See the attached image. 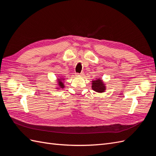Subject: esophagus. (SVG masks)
Segmentation results:
<instances>
[{
  "mask_svg": "<svg viewBox=\"0 0 156 156\" xmlns=\"http://www.w3.org/2000/svg\"><path fill=\"white\" fill-rule=\"evenodd\" d=\"M84 75V72H81L80 73H76V76H79V75H81V76H83V75Z\"/></svg>",
  "mask_w": 156,
  "mask_h": 156,
  "instance_id": "34e87169",
  "label": "esophagus"
}]
</instances>
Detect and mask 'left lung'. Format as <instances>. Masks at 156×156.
Segmentation results:
<instances>
[{"label": "left lung", "instance_id": "left-lung-1", "mask_svg": "<svg viewBox=\"0 0 156 156\" xmlns=\"http://www.w3.org/2000/svg\"><path fill=\"white\" fill-rule=\"evenodd\" d=\"M92 88L95 92L99 93L103 92L106 90L104 83H103L102 80L100 79L92 81Z\"/></svg>", "mask_w": 156, "mask_h": 156}]
</instances>
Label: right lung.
Wrapping results in <instances>:
<instances>
[{
  "mask_svg": "<svg viewBox=\"0 0 156 156\" xmlns=\"http://www.w3.org/2000/svg\"><path fill=\"white\" fill-rule=\"evenodd\" d=\"M61 79H58V85L60 87V88H64V83L62 82V81H61Z\"/></svg>",
  "mask_w": 156,
  "mask_h": 156,
  "instance_id": "right-lung-1",
  "label": "right lung"
}]
</instances>
